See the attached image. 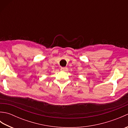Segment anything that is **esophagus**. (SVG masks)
Here are the masks:
<instances>
[{"label": "esophagus", "instance_id": "34e87169", "mask_svg": "<svg viewBox=\"0 0 128 128\" xmlns=\"http://www.w3.org/2000/svg\"><path fill=\"white\" fill-rule=\"evenodd\" d=\"M60 70L62 72H66L68 70V68L66 67H62V68H61Z\"/></svg>", "mask_w": 128, "mask_h": 128}]
</instances>
